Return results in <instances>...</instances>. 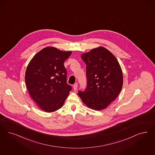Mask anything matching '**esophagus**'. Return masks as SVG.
<instances>
[{
	"label": "esophagus",
	"instance_id": "obj_1",
	"mask_svg": "<svg viewBox=\"0 0 155 155\" xmlns=\"http://www.w3.org/2000/svg\"><path fill=\"white\" fill-rule=\"evenodd\" d=\"M77 87H78V84H77V83H75V84H74V85H73V89H74V91H77Z\"/></svg>",
	"mask_w": 155,
	"mask_h": 155
}]
</instances>
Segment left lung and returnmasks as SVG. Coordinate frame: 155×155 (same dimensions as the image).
Listing matches in <instances>:
<instances>
[{"label": "left lung", "mask_w": 155, "mask_h": 155, "mask_svg": "<svg viewBox=\"0 0 155 155\" xmlns=\"http://www.w3.org/2000/svg\"><path fill=\"white\" fill-rule=\"evenodd\" d=\"M85 63L87 85L78 96L84 104L97 110L105 109L121 91L122 70L117 59L103 47L92 49L83 54Z\"/></svg>", "instance_id": "1"}]
</instances>
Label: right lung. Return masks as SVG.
Instances as JSON below:
<instances>
[{
    "label": "right lung",
    "mask_w": 155,
    "mask_h": 155,
    "mask_svg": "<svg viewBox=\"0 0 155 155\" xmlns=\"http://www.w3.org/2000/svg\"><path fill=\"white\" fill-rule=\"evenodd\" d=\"M71 54L53 47L43 48L27 66L25 82L32 100L46 112L63 106L72 87L67 83L64 61Z\"/></svg>",
    "instance_id": "add662e5"
}]
</instances>
